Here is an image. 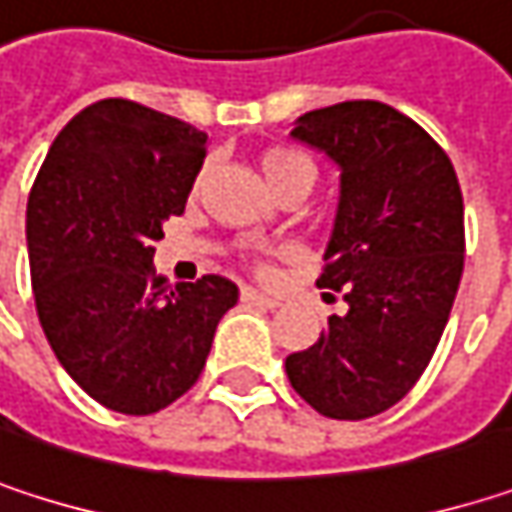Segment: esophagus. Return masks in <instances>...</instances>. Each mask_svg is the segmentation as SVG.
Returning a JSON list of instances; mask_svg holds the SVG:
<instances>
[{"label": "esophagus", "instance_id": "1", "mask_svg": "<svg viewBox=\"0 0 512 512\" xmlns=\"http://www.w3.org/2000/svg\"><path fill=\"white\" fill-rule=\"evenodd\" d=\"M243 302H249V305H260V308H278L281 302L275 299V296H266V293H257V290H252V287H246L243 290Z\"/></svg>", "mask_w": 512, "mask_h": 512}]
</instances>
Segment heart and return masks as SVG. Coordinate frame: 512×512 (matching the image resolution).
Wrapping results in <instances>:
<instances>
[{"instance_id": "b5f03b06", "label": "heart", "mask_w": 512, "mask_h": 512, "mask_svg": "<svg viewBox=\"0 0 512 512\" xmlns=\"http://www.w3.org/2000/svg\"><path fill=\"white\" fill-rule=\"evenodd\" d=\"M260 168L266 174V180L272 183L275 192H284V189H293V186H302V189H311L314 180H317V165L314 159L296 148H269L260 156Z\"/></svg>"}]
</instances>
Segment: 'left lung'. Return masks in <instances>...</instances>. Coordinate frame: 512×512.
<instances>
[{
    "label": "left lung",
    "instance_id": "obj_1",
    "mask_svg": "<svg viewBox=\"0 0 512 512\" xmlns=\"http://www.w3.org/2000/svg\"><path fill=\"white\" fill-rule=\"evenodd\" d=\"M290 136L341 168L317 284L344 293L347 314L287 356V379L326 418H373L412 391L448 326L465 260L460 180L427 130L376 100L305 112Z\"/></svg>",
    "mask_w": 512,
    "mask_h": 512
}]
</instances>
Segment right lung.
<instances>
[{"instance_id":"right-lung-1","label":"right lung","mask_w":512,"mask_h":512,"mask_svg":"<svg viewBox=\"0 0 512 512\" xmlns=\"http://www.w3.org/2000/svg\"><path fill=\"white\" fill-rule=\"evenodd\" d=\"M207 136L142 103L85 106L52 142L26 207L35 308L73 382L112 412L154 415L201 376L237 284H165L162 222L180 216Z\"/></svg>"}]
</instances>
